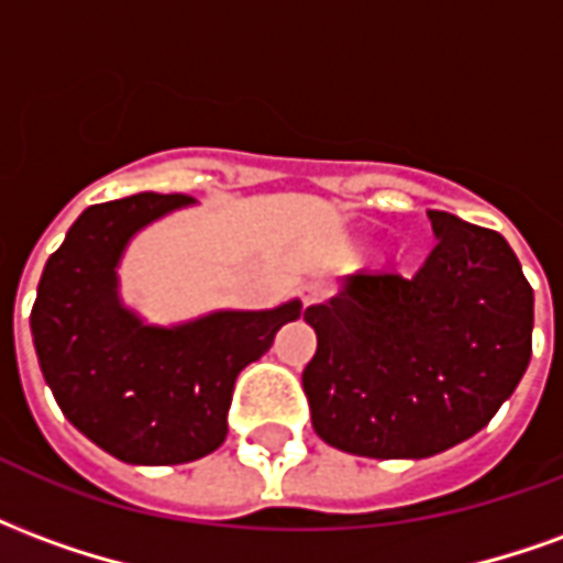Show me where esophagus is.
<instances>
[{"instance_id": "obj_1", "label": "esophagus", "mask_w": 563, "mask_h": 563, "mask_svg": "<svg viewBox=\"0 0 563 563\" xmlns=\"http://www.w3.org/2000/svg\"><path fill=\"white\" fill-rule=\"evenodd\" d=\"M322 292H325V286L319 280H307L305 286H301V301L305 305H313V301H319L322 298Z\"/></svg>"}]
</instances>
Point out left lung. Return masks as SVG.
Here are the masks:
<instances>
[{"label":"left lung","mask_w":563,"mask_h":563,"mask_svg":"<svg viewBox=\"0 0 563 563\" xmlns=\"http://www.w3.org/2000/svg\"><path fill=\"white\" fill-rule=\"evenodd\" d=\"M437 246L416 277L355 271L305 310L310 419L365 459H431L492 422L531 362L533 289L504 234L428 210Z\"/></svg>","instance_id":"8db88e82"}]
</instances>
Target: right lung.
I'll return each instance as SVG.
<instances>
[{
  "mask_svg": "<svg viewBox=\"0 0 563 563\" xmlns=\"http://www.w3.org/2000/svg\"><path fill=\"white\" fill-rule=\"evenodd\" d=\"M192 205L139 192L87 208L47 258L32 307V343L59 410L126 464H186L220 449L238 374L301 317L292 298L156 325L123 301L120 262L132 238Z\"/></svg>",
  "mask_w": 563,
  "mask_h": 563,
  "instance_id": "obj_1",
  "label": "right lung"
}]
</instances>
